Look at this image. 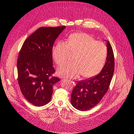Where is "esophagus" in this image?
I'll use <instances>...</instances> for the list:
<instances>
[{"label":"esophagus","instance_id":"34e87169","mask_svg":"<svg viewBox=\"0 0 134 134\" xmlns=\"http://www.w3.org/2000/svg\"><path fill=\"white\" fill-rule=\"evenodd\" d=\"M70 81H71V82H72V83H73V85H75V83L74 82V81H72V80H69Z\"/></svg>","mask_w":134,"mask_h":134}]
</instances>
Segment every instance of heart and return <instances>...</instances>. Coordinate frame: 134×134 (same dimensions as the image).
Returning <instances> with one entry per match:
<instances>
[{
  "label": "heart",
  "instance_id": "b5f03b06",
  "mask_svg": "<svg viewBox=\"0 0 134 134\" xmlns=\"http://www.w3.org/2000/svg\"><path fill=\"white\" fill-rule=\"evenodd\" d=\"M70 52L74 53V62H68L58 71L59 75L67 78H76L81 74L90 78L99 72L106 60L107 49L105 44L97 41L92 36L83 32L70 35L67 42L59 41L52 48L53 58L60 66L68 59Z\"/></svg>",
  "mask_w": 134,
  "mask_h": 134
}]
</instances>
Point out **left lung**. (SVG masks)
I'll list each match as a JSON object with an SVG mask.
<instances>
[{
	"instance_id": "obj_1",
	"label": "left lung",
	"mask_w": 134,
	"mask_h": 134,
	"mask_svg": "<svg viewBox=\"0 0 134 134\" xmlns=\"http://www.w3.org/2000/svg\"><path fill=\"white\" fill-rule=\"evenodd\" d=\"M107 61L100 73L93 78L78 81L73 88L71 102L77 110L83 111L93 108L108 91L115 66L114 52L109 41H107Z\"/></svg>"
}]
</instances>
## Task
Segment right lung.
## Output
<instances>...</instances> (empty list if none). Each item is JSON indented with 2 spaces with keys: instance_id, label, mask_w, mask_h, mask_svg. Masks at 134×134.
<instances>
[{
  "instance_id": "obj_1",
  "label": "right lung",
  "mask_w": 134,
  "mask_h": 134,
  "mask_svg": "<svg viewBox=\"0 0 134 134\" xmlns=\"http://www.w3.org/2000/svg\"><path fill=\"white\" fill-rule=\"evenodd\" d=\"M65 27H40L26 39L20 50L18 82L25 99L35 106H43L51 101L53 86L60 81L52 76L55 69L52 51L55 40Z\"/></svg>"
}]
</instances>
